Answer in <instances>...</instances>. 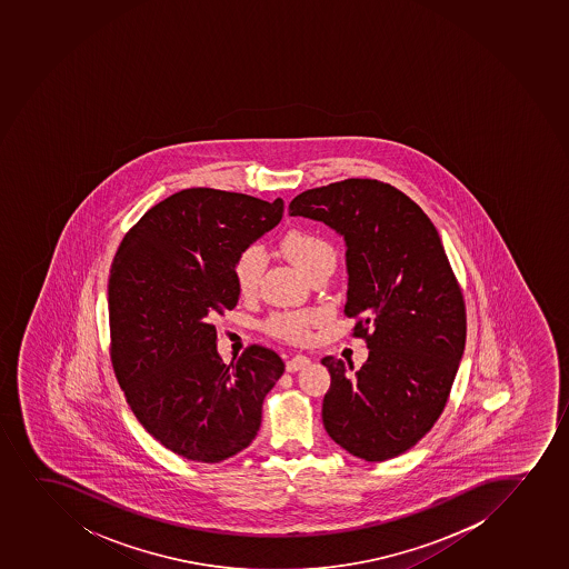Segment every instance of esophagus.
<instances>
[{"mask_svg":"<svg viewBox=\"0 0 569 569\" xmlns=\"http://www.w3.org/2000/svg\"><path fill=\"white\" fill-rule=\"evenodd\" d=\"M310 362L312 361L306 355H295L293 359H289L286 368H288V372H299L302 368L310 367Z\"/></svg>","mask_w":569,"mask_h":569,"instance_id":"1","label":"esophagus"}]
</instances>
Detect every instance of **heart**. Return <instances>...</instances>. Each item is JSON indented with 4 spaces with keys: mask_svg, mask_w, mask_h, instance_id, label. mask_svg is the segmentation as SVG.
Returning a JSON list of instances; mask_svg holds the SVG:
<instances>
[{
    "mask_svg": "<svg viewBox=\"0 0 569 569\" xmlns=\"http://www.w3.org/2000/svg\"><path fill=\"white\" fill-rule=\"evenodd\" d=\"M280 248L283 256L288 257L289 263L297 267L306 278H310L312 272L321 269L323 264H335L332 246L329 240L316 231L291 229L283 234ZM263 270L264 256L259 246H248L246 250L240 251L232 264V274H234L240 293H256ZM316 319L318 318L313 312L276 313L269 319L267 330L272 337L286 340V342H302L310 335Z\"/></svg>",
    "mask_w": 569,
    "mask_h": 569,
    "instance_id": "b5f03b06",
    "label": "heart"
}]
</instances>
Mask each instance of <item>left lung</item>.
Returning a JSON list of instances; mask_svg holds the SVG:
<instances>
[{
    "label": "left lung",
    "instance_id": "8db88e82",
    "mask_svg": "<svg viewBox=\"0 0 569 569\" xmlns=\"http://www.w3.org/2000/svg\"><path fill=\"white\" fill-rule=\"evenodd\" d=\"M289 214L323 221L346 240L353 337L370 349L359 370L325 357L323 425L368 462L395 459L435 427L465 353L466 306L435 223L370 178L302 191Z\"/></svg>",
    "mask_w": 569,
    "mask_h": 569
}]
</instances>
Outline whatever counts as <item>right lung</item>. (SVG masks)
Returning <instances> with one entry per match:
<instances>
[{
    "label": "right lung",
    "mask_w": 569,
    "mask_h": 569,
    "mask_svg": "<svg viewBox=\"0 0 569 569\" xmlns=\"http://www.w3.org/2000/svg\"><path fill=\"white\" fill-rule=\"evenodd\" d=\"M281 214V199L190 188L150 208L114 256L110 361L134 417L178 457L216 465L244 451L286 370L263 346L226 365L214 327L239 302L234 259Z\"/></svg>",
    "instance_id": "add662e5"
}]
</instances>
